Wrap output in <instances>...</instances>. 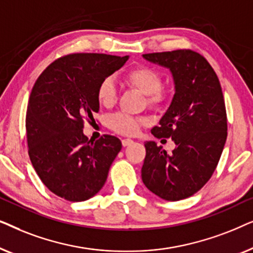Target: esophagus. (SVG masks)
I'll use <instances>...</instances> for the list:
<instances>
[{
  "label": "esophagus",
  "mask_w": 253,
  "mask_h": 253,
  "mask_svg": "<svg viewBox=\"0 0 253 253\" xmlns=\"http://www.w3.org/2000/svg\"><path fill=\"white\" fill-rule=\"evenodd\" d=\"M132 143H133L132 139H123V140H122V145H123L124 147L129 146V145H131Z\"/></svg>",
  "instance_id": "obj_1"
}]
</instances>
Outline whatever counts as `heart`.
Listing matches in <instances>:
<instances>
[{"label":"heart","instance_id":"1","mask_svg":"<svg viewBox=\"0 0 253 253\" xmlns=\"http://www.w3.org/2000/svg\"><path fill=\"white\" fill-rule=\"evenodd\" d=\"M126 81L131 86L143 94L147 95V102L151 107H160L167 101V93L162 89V76L159 71L146 65H139L126 74ZM96 98L100 105L112 107L117 100V86L113 77H106L100 82L96 89ZM140 121L126 114L119 113L108 120L112 130L122 134H134L139 127Z\"/></svg>","mask_w":253,"mask_h":253}]
</instances>
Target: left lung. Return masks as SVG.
<instances>
[{
  "instance_id": "left-lung-1",
  "label": "left lung",
  "mask_w": 253,
  "mask_h": 253,
  "mask_svg": "<svg viewBox=\"0 0 253 253\" xmlns=\"http://www.w3.org/2000/svg\"><path fill=\"white\" fill-rule=\"evenodd\" d=\"M170 70L175 94L158 126L157 138H171L172 154L146 141L141 179L146 188L169 202L199 191L215 170L227 139V113L219 78L206 58L190 49L144 54Z\"/></svg>"
}]
</instances>
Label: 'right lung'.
Here are the masks:
<instances>
[{"instance_id":"right-lung-1","label":"right lung","mask_w":253,"mask_h":253,"mask_svg":"<svg viewBox=\"0 0 253 253\" xmlns=\"http://www.w3.org/2000/svg\"><path fill=\"white\" fill-rule=\"evenodd\" d=\"M127 60L70 54L48 65L33 86L26 110L29 155L43 184L61 198L84 202L105 184L122 143L110 134L93 143L83 127L85 121L95 122L100 82Z\"/></svg>"}]
</instances>
